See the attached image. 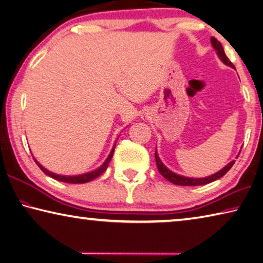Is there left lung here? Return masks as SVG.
<instances>
[{
	"label": "left lung",
	"mask_w": 263,
	"mask_h": 263,
	"mask_svg": "<svg viewBox=\"0 0 263 263\" xmlns=\"http://www.w3.org/2000/svg\"><path fill=\"white\" fill-rule=\"evenodd\" d=\"M212 42V46L213 48L216 51V54L218 56V59L221 60L224 64L230 66V68L235 69V65H233L229 59L226 55V52H224L223 47L221 45V42L217 41L215 37H212L211 39ZM239 156V154L237 155V157ZM155 161H156V165H157V169H159L160 174L163 176L165 179H168L170 183L176 184V185H181V186H198V185H206L212 183V181L219 179L221 177H223L224 175H226L229 170L231 169V166L235 163V160L231 161L230 163H228L226 166H224L223 169H221L219 171H217L216 174H214L212 176H208V177H203V178H190V177H185V176H181L178 174H175L173 171L169 170L166 166L163 164V162L160 160L159 155H157V152L155 149Z\"/></svg>",
	"instance_id": "1"
}]
</instances>
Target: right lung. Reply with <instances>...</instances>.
Wrapping results in <instances>:
<instances>
[{"instance_id": "obj_1", "label": "right lung", "mask_w": 263, "mask_h": 263, "mask_svg": "<svg viewBox=\"0 0 263 263\" xmlns=\"http://www.w3.org/2000/svg\"><path fill=\"white\" fill-rule=\"evenodd\" d=\"M115 146H116V144H114V147H112V149H111V152H110V154L108 155V157H107V160L103 162V164L101 165V166H99L98 169H95V170H93V171H90V173H86V174H82V175H76V176H63V175H57V174H54V173H51V171H49V170H47L45 166H42L39 162H37L34 157H33V159H34V161H35V163L39 165V168L44 171V173L46 174V175H48L49 177H51V178H54V179H56V180H60V181H64V183H70V184H84V183H88V181H90V180H93V179H95L97 177H99L100 175H102L104 171H106V169L108 168V165H109V163H110V160H111V157H112V154H114V151H115Z\"/></svg>"}]
</instances>
